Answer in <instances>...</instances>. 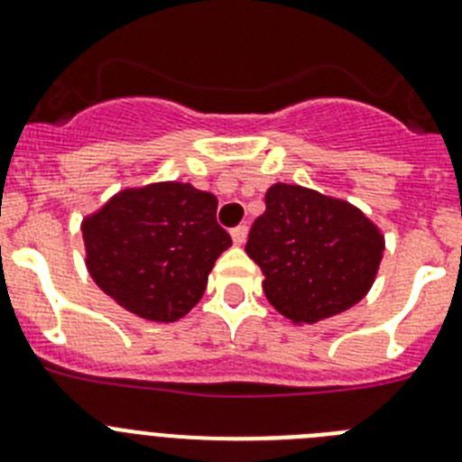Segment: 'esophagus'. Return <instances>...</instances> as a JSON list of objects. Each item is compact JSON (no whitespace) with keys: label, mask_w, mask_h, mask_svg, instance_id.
Segmentation results:
<instances>
[{"label":"esophagus","mask_w":462,"mask_h":462,"mask_svg":"<svg viewBox=\"0 0 462 462\" xmlns=\"http://www.w3.org/2000/svg\"><path fill=\"white\" fill-rule=\"evenodd\" d=\"M231 238H234L236 245H243L245 240H247V226H245V224H240V226L231 228Z\"/></svg>","instance_id":"esophagus-1"}]
</instances>
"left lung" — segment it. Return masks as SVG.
Returning a JSON list of instances; mask_svg holds the SVG:
<instances>
[{
  "mask_svg": "<svg viewBox=\"0 0 462 462\" xmlns=\"http://www.w3.org/2000/svg\"><path fill=\"white\" fill-rule=\"evenodd\" d=\"M384 238L362 210L300 185L277 183L254 219L245 252L263 273V291L295 325L337 316L366 295Z\"/></svg>",
  "mask_w": 462,
  "mask_h": 462,
  "instance_id": "1",
  "label": "left lung"
}]
</instances>
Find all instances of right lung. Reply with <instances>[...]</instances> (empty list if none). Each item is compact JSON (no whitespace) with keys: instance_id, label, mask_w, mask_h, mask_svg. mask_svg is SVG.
Here are the masks:
<instances>
[{"instance_id":"right-lung-1","label":"right lung","mask_w":462,"mask_h":462,"mask_svg":"<svg viewBox=\"0 0 462 462\" xmlns=\"http://www.w3.org/2000/svg\"><path fill=\"white\" fill-rule=\"evenodd\" d=\"M215 213V194L188 183L118 192L82 222L93 282L139 319H183L231 245Z\"/></svg>"}]
</instances>
